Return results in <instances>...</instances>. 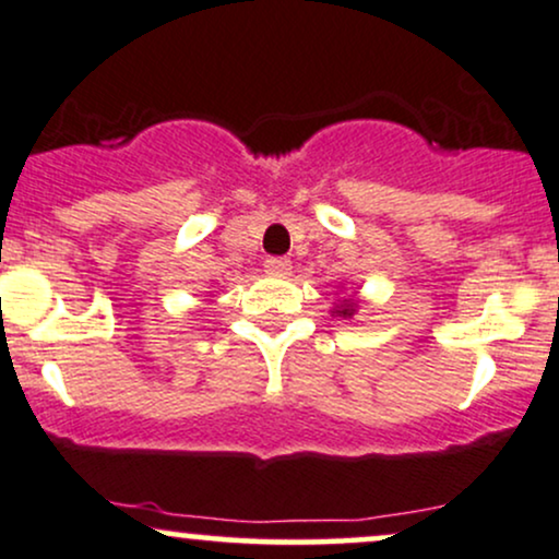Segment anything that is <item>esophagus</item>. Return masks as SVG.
<instances>
[{
	"label": "esophagus",
	"mask_w": 559,
	"mask_h": 559,
	"mask_svg": "<svg viewBox=\"0 0 559 559\" xmlns=\"http://www.w3.org/2000/svg\"><path fill=\"white\" fill-rule=\"evenodd\" d=\"M264 272L269 274V277H290L293 264L287 259H266Z\"/></svg>",
	"instance_id": "obj_1"
}]
</instances>
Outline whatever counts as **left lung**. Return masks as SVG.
Returning <instances> with one entry per match:
<instances>
[{
  "label": "left lung",
  "mask_w": 559,
  "mask_h": 559,
  "mask_svg": "<svg viewBox=\"0 0 559 559\" xmlns=\"http://www.w3.org/2000/svg\"><path fill=\"white\" fill-rule=\"evenodd\" d=\"M356 311H358V300L345 298V300H340L337 306H334L332 317H340V319H353V313H356Z\"/></svg>",
  "instance_id": "obj_1"
}]
</instances>
